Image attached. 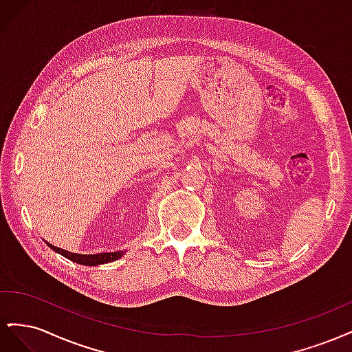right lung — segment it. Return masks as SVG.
<instances>
[{"label": "right lung", "instance_id": "right-lung-1", "mask_svg": "<svg viewBox=\"0 0 352 352\" xmlns=\"http://www.w3.org/2000/svg\"><path fill=\"white\" fill-rule=\"evenodd\" d=\"M48 247L58 252L63 257L69 258L70 261H74L82 265H100V264H105V263H111L122 258L123 255L126 254V251H114V252H100V254H76V252H70L66 250H61L58 247H54L50 242H45Z\"/></svg>", "mask_w": 352, "mask_h": 352}]
</instances>
